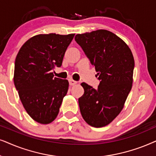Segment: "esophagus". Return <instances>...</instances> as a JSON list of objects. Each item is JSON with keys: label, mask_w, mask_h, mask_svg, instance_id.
<instances>
[{"label": "esophagus", "mask_w": 156, "mask_h": 156, "mask_svg": "<svg viewBox=\"0 0 156 156\" xmlns=\"http://www.w3.org/2000/svg\"><path fill=\"white\" fill-rule=\"evenodd\" d=\"M68 81H69V84L70 86H74V85H76L77 83L76 81H75L73 79H69L68 80Z\"/></svg>", "instance_id": "34e87169"}]
</instances>
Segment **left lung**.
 Wrapping results in <instances>:
<instances>
[{
  "label": "left lung",
  "instance_id": "8db88e82",
  "mask_svg": "<svg viewBox=\"0 0 156 156\" xmlns=\"http://www.w3.org/2000/svg\"><path fill=\"white\" fill-rule=\"evenodd\" d=\"M75 41L95 66L100 81L95 89L81 83L84 94L78 98L80 113L90 126L103 127L120 113L131 90L133 56L122 39L106 30L78 34Z\"/></svg>",
  "mask_w": 156,
  "mask_h": 156
}]
</instances>
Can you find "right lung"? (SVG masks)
<instances>
[{
	"label": "right lung",
	"mask_w": 156,
	"mask_h": 156,
	"mask_svg": "<svg viewBox=\"0 0 156 156\" xmlns=\"http://www.w3.org/2000/svg\"><path fill=\"white\" fill-rule=\"evenodd\" d=\"M74 36L37 35L23 45L16 56L14 85L24 108L38 123L55 120L67 94L68 80L54 78L52 70L61 66Z\"/></svg>",
	"instance_id": "obj_1"
}]
</instances>
